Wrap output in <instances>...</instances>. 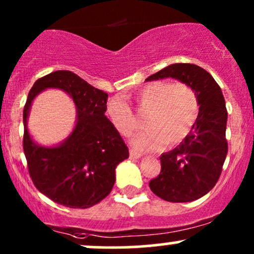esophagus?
<instances>
[{"label": "esophagus", "mask_w": 254, "mask_h": 254, "mask_svg": "<svg viewBox=\"0 0 254 254\" xmlns=\"http://www.w3.org/2000/svg\"><path fill=\"white\" fill-rule=\"evenodd\" d=\"M141 153H138V152H136L135 149H130V157H131L132 159H138V158H141Z\"/></svg>", "instance_id": "esophagus-1"}]
</instances>
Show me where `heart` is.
Instances as JSON below:
<instances>
[{"label":"heart","mask_w":254,"mask_h":254,"mask_svg":"<svg viewBox=\"0 0 254 254\" xmlns=\"http://www.w3.org/2000/svg\"><path fill=\"white\" fill-rule=\"evenodd\" d=\"M136 108L146 114L143 129L132 140L141 150H155L161 146L172 148L188 137L199 114V97L191 85L183 82L155 80L142 86L133 96ZM106 116L114 129L130 135L137 127V119L130 106L121 97H111Z\"/></svg>","instance_id":"heart-1"}]
</instances>
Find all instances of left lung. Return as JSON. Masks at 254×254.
Masks as SVG:
<instances>
[{"label": "left lung", "mask_w": 254, "mask_h": 254, "mask_svg": "<svg viewBox=\"0 0 254 254\" xmlns=\"http://www.w3.org/2000/svg\"><path fill=\"white\" fill-rule=\"evenodd\" d=\"M168 77L193 86L199 114L188 137L161 154L160 174L150 180L149 187L166 201L189 202L207 194L221 176L228 153V112L221 88L206 69L194 64H172L146 80Z\"/></svg>", "instance_id": "8db88e82"}]
</instances>
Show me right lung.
<instances>
[{"label":"right lung","mask_w":254,"mask_h":254,"mask_svg":"<svg viewBox=\"0 0 254 254\" xmlns=\"http://www.w3.org/2000/svg\"><path fill=\"white\" fill-rule=\"evenodd\" d=\"M47 87L66 91L77 107L74 131L57 147L35 144L27 131L33 99ZM108 94L71 71H55L40 78L24 107L23 147L36 188L57 204L88 208L105 199L116 182V168L129 158V149L105 116Z\"/></svg>","instance_id":"1"}]
</instances>
